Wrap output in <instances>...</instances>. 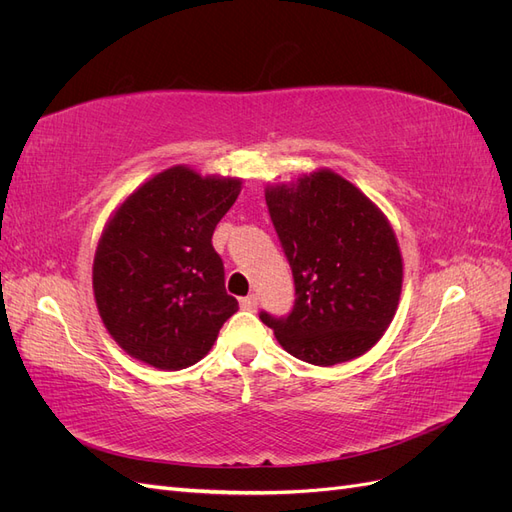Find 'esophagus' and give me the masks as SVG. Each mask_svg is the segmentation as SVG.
<instances>
[{
    "mask_svg": "<svg viewBox=\"0 0 512 512\" xmlns=\"http://www.w3.org/2000/svg\"><path fill=\"white\" fill-rule=\"evenodd\" d=\"M241 307L247 309V312H254V309L258 307V297L256 294H247V297L241 299Z\"/></svg>",
    "mask_w": 512,
    "mask_h": 512,
    "instance_id": "1",
    "label": "esophagus"
}]
</instances>
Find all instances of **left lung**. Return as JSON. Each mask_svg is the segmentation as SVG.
Returning a JSON list of instances; mask_svg holds the SVG:
<instances>
[{"label":"left lung","mask_w":512,"mask_h":512,"mask_svg":"<svg viewBox=\"0 0 512 512\" xmlns=\"http://www.w3.org/2000/svg\"><path fill=\"white\" fill-rule=\"evenodd\" d=\"M265 198L297 299L288 316L260 312V320L305 363L365 354L389 329L401 294L404 262L389 220L333 170L275 185Z\"/></svg>","instance_id":"left-lung-1"}]
</instances>
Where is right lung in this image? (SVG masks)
Listing matches in <instances>:
<instances>
[{
  "instance_id": "obj_1",
  "label": "right lung",
  "mask_w": 512,
  "mask_h": 512,
  "mask_svg": "<svg viewBox=\"0 0 512 512\" xmlns=\"http://www.w3.org/2000/svg\"><path fill=\"white\" fill-rule=\"evenodd\" d=\"M239 192V179L173 166L108 220L94 258L96 305L108 333L134 359L168 371L190 367L239 309L211 243Z\"/></svg>"
}]
</instances>
